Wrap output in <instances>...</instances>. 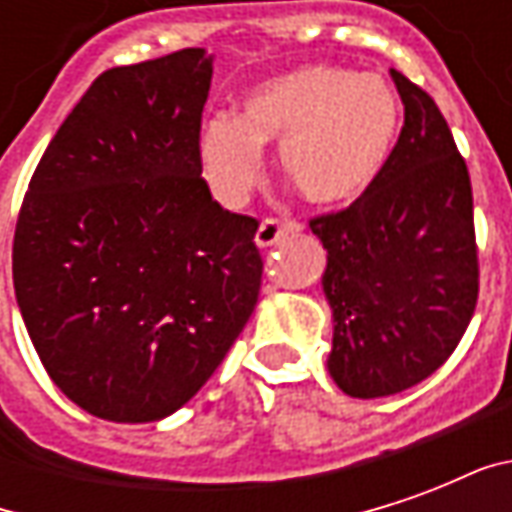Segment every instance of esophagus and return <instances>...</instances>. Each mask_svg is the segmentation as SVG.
Masks as SVG:
<instances>
[{
    "label": "esophagus",
    "instance_id": "esophagus-1",
    "mask_svg": "<svg viewBox=\"0 0 512 512\" xmlns=\"http://www.w3.org/2000/svg\"><path fill=\"white\" fill-rule=\"evenodd\" d=\"M301 230L299 222H279V219H266V222L257 227L255 235V244L257 246H274L282 238H288V235H296Z\"/></svg>",
    "mask_w": 512,
    "mask_h": 512
}]
</instances>
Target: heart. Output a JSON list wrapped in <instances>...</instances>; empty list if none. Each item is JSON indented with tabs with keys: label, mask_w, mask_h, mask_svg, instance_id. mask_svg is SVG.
Returning <instances> with one entry per match:
<instances>
[{
	"label": "heart",
	"mask_w": 512,
	"mask_h": 512,
	"mask_svg": "<svg viewBox=\"0 0 512 512\" xmlns=\"http://www.w3.org/2000/svg\"><path fill=\"white\" fill-rule=\"evenodd\" d=\"M400 128L403 109L381 76L310 65L255 87L241 117H211L200 158L224 205H238L260 180V145H279V169L304 200L345 205L384 175Z\"/></svg>",
	"instance_id": "heart-1"
}]
</instances>
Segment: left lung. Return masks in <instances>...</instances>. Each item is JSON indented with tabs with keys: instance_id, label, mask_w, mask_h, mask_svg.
<instances>
[{
	"instance_id": "1",
	"label": "left lung",
	"mask_w": 512,
	"mask_h": 512,
	"mask_svg": "<svg viewBox=\"0 0 512 512\" xmlns=\"http://www.w3.org/2000/svg\"><path fill=\"white\" fill-rule=\"evenodd\" d=\"M406 120L373 189L310 219L326 249L329 373L345 395L386 397L436 373L472 321L480 290L472 180L447 120L392 71Z\"/></svg>"
}]
</instances>
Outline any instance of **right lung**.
Wrapping results in <instances>:
<instances>
[{
  "mask_svg": "<svg viewBox=\"0 0 512 512\" xmlns=\"http://www.w3.org/2000/svg\"><path fill=\"white\" fill-rule=\"evenodd\" d=\"M205 49L104 71L46 147L13 238V288L51 381L112 422L169 417L255 312L257 219L202 178Z\"/></svg>",
  "mask_w": 512,
  "mask_h": 512,
  "instance_id": "obj_1",
  "label": "right lung"
}]
</instances>
